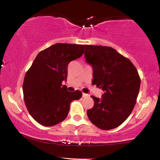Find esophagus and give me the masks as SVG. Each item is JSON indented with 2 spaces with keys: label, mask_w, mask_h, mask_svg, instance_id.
<instances>
[{
  "label": "esophagus",
  "mask_w": 160,
  "mask_h": 160,
  "mask_svg": "<svg viewBox=\"0 0 160 160\" xmlns=\"http://www.w3.org/2000/svg\"><path fill=\"white\" fill-rule=\"evenodd\" d=\"M89 95L88 94H87V93H83V97H87V96H88Z\"/></svg>",
  "instance_id": "1"
}]
</instances>
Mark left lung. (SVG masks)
Returning a JSON list of instances; mask_svg holds the SVG:
<instances>
[{
    "instance_id": "1",
    "label": "left lung",
    "mask_w": 160,
    "mask_h": 160,
    "mask_svg": "<svg viewBox=\"0 0 160 160\" xmlns=\"http://www.w3.org/2000/svg\"><path fill=\"white\" fill-rule=\"evenodd\" d=\"M84 55L93 69L92 85L104 91L101 99L91 96L94 106L87 111L89 119L102 130L115 128L136 104L140 87L138 72L128 58L111 47L86 45Z\"/></svg>"
}]
</instances>
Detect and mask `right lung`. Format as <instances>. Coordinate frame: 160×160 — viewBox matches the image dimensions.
<instances>
[{
	"label": "right lung",
	"instance_id": "add662e5",
	"mask_svg": "<svg viewBox=\"0 0 160 160\" xmlns=\"http://www.w3.org/2000/svg\"><path fill=\"white\" fill-rule=\"evenodd\" d=\"M84 45L57 43L42 51L24 77V102L29 114L38 124L54 126L64 120L73 100L82 92L68 91V66L84 53Z\"/></svg>",
	"mask_w": 160,
	"mask_h": 160
}]
</instances>
